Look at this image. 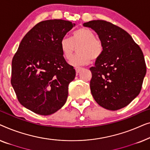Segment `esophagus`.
Returning a JSON list of instances; mask_svg holds the SVG:
<instances>
[{
  "label": "esophagus",
  "mask_w": 150,
  "mask_h": 150,
  "mask_svg": "<svg viewBox=\"0 0 150 150\" xmlns=\"http://www.w3.org/2000/svg\"><path fill=\"white\" fill-rule=\"evenodd\" d=\"M75 71H76V72L77 73H79L80 71H81L82 69H83V68H81V67H75Z\"/></svg>",
  "instance_id": "obj_1"
}]
</instances>
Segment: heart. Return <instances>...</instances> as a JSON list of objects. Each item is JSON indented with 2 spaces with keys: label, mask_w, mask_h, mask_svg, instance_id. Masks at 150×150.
<instances>
[{
  "label": "heart",
  "mask_w": 150,
  "mask_h": 150,
  "mask_svg": "<svg viewBox=\"0 0 150 150\" xmlns=\"http://www.w3.org/2000/svg\"><path fill=\"white\" fill-rule=\"evenodd\" d=\"M78 48V54L73 58L71 64L73 66L87 64L91 60L100 58L103 52V46L100 40L96 39L94 33L89 28H81L75 30L70 39L63 37L60 40V48L63 56L67 60L73 57L75 47Z\"/></svg>",
  "instance_id": "obj_1"
}]
</instances>
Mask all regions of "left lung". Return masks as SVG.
<instances>
[{
  "label": "left lung",
  "mask_w": 150,
  "mask_h": 150,
  "mask_svg": "<svg viewBox=\"0 0 150 150\" xmlns=\"http://www.w3.org/2000/svg\"><path fill=\"white\" fill-rule=\"evenodd\" d=\"M83 26L98 35L103 52L90 69V86L96 102L109 110L127 106L140 93L146 64L142 50L126 31L105 20H92Z\"/></svg>",
  "instance_id": "obj_1"
}]
</instances>
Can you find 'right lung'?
<instances>
[{
	"mask_svg": "<svg viewBox=\"0 0 150 150\" xmlns=\"http://www.w3.org/2000/svg\"><path fill=\"white\" fill-rule=\"evenodd\" d=\"M75 26L63 20L38 23L13 58L11 85L20 104L34 113L51 115L66 103L75 70L65 60L60 42Z\"/></svg>",
	"mask_w": 150,
	"mask_h": 150,
	"instance_id": "add662e5",
	"label": "right lung"
}]
</instances>
